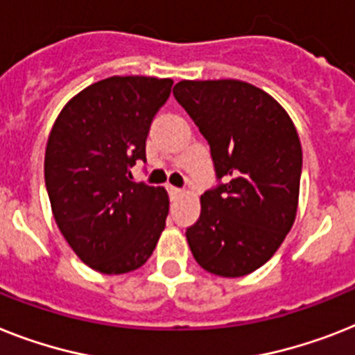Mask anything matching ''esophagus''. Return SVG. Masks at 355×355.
<instances>
[{
    "mask_svg": "<svg viewBox=\"0 0 355 355\" xmlns=\"http://www.w3.org/2000/svg\"><path fill=\"white\" fill-rule=\"evenodd\" d=\"M168 194L172 196V198H178V196L183 194V189H178V187H168Z\"/></svg>",
    "mask_w": 355,
    "mask_h": 355,
    "instance_id": "esophagus-1",
    "label": "esophagus"
}]
</instances>
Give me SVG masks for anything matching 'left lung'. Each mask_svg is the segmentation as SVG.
<instances>
[{
  "mask_svg": "<svg viewBox=\"0 0 355 355\" xmlns=\"http://www.w3.org/2000/svg\"><path fill=\"white\" fill-rule=\"evenodd\" d=\"M174 98L209 141L218 180L187 228L192 256L216 276H247L276 254L294 225L300 136L285 108L245 81L183 79Z\"/></svg>",
  "mask_w": 355,
  "mask_h": 355,
  "instance_id": "obj_1",
  "label": "left lung"
}]
</instances>
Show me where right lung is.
Masks as SVG:
<instances>
[{
	"label": "right lung",
	"mask_w": 355,
	"mask_h": 355,
	"mask_svg": "<svg viewBox=\"0 0 355 355\" xmlns=\"http://www.w3.org/2000/svg\"><path fill=\"white\" fill-rule=\"evenodd\" d=\"M172 79L112 76L63 107L45 150V184L61 234L85 265L127 274L145 265L166 216L163 187L132 181Z\"/></svg>",
	"instance_id": "1"
}]
</instances>
